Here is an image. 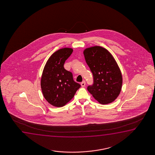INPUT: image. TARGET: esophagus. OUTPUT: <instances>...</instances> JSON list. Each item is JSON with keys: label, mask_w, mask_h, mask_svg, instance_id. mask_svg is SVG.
Masks as SVG:
<instances>
[{"label": "esophagus", "mask_w": 155, "mask_h": 155, "mask_svg": "<svg viewBox=\"0 0 155 155\" xmlns=\"http://www.w3.org/2000/svg\"><path fill=\"white\" fill-rule=\"evenodd\" d=\"M85 85H86V82H85V81H83L82 83H81V86H82V87H85Z\"/></svg>", "instance_id": "esophagus-1"}]
</instances>
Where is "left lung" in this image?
Instances as JSON below:
<instances>
[{
  "mask_svg": "<svg viewBox=\"0 0 155 155\" xmlns=\"http://www.w3.org/2000/svg\"><path fill=\"white\" fill-rule=\"evenodd\" d=\"M85 60L93 75L94 83L87 90L102 104L114 101L121 92L122 76L112 55L106 49L95 46L84 51Z\"/></svg>",
  "mask_w": 155,
  "mask_h": 155,
  "instance_id": "obj_1",
  "label": "left lung"
}]
</instances>
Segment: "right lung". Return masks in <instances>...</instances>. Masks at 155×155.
I'll return each instance as SVG.
<instances>
[{"label": "right lung", "instance_id": "1", "mask_svg": "<svg viewBox=\"0 0 155 155\" xmlns=\"http://www.w3.org/2000/svg\"><path fill=\"white\" fill-rule=\"evenodd\" d=\"M72 51L68 48L56 51L49 58L43 71L41 80L43 95L55 107L65 105L81 86L74 81L72 73L64 68V64Z\"/></svg>", "mask_w": 155, "mask_h": 155}]
</instances>
